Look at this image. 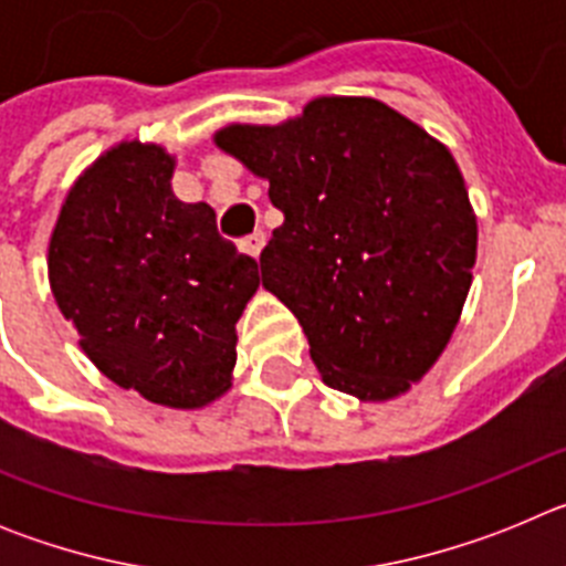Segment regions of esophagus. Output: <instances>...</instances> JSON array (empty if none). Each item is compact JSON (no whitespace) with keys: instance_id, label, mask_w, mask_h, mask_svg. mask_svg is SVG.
I'll use <instances>...</instances> for the list:
<instances>
[{"instance_id":"obj_1","label":"esophagus","mask_w":566,"mask_h":566,"mask_svg":"<svg viewBox=\"0 0 566 566\" xmlns=\"http://www.w3.org/2000/svg\"><path fill=\"white\" fill-rule=\"evenodd\" d=\"M263 247H266V234L263 232H254V234H249V238L240 240V249H243L247 254H252V258H260Z\"/></svg>"}]
</instances>
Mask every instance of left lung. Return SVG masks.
<instances>
[{"label": "left lung", "mask_w": 566, "mask_h": 566, "mask_svg": "<svg viewBox=\"0 0 566 566\" xmlns=\"http://www.w3.org/2000/svg\"><path fill=\"white\" fill-rule=\"evenodd\" d=\"M218 149L283 212L260 254L328 388L388 402L431 371L476 266V212L451 149L368 96H319L280 124H227Z\"/></svg>", "instance_id": "1"}]
</instances>
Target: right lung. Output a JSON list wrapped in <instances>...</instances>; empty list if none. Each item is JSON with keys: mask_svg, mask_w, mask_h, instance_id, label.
Returning <instances> with one entry per match:
<instances>
[{"mask_svg": "<svg viewBox=\"0 0 566 566\" xmlns=\"http://www.w3.org/2000/svg\"><path fill=\"white\" fill-rule=\"evenodd\" d=\"M172 172L161 144L104 149L64 195L48 280L104 377L147 402L198 411L232 388L234 326L260 274L218 234L209 203L172 192Z\"/></svg>", "mask_w": 566, "mask_h": 566, "instance_id": "obj_1", "label": "right lung"}]
</instances>
